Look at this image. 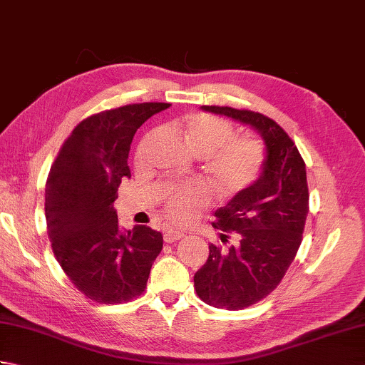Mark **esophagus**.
<instances>
[{"instance_id":"obj_1","label":"esophagus","mask_w":365,"mask_h":365,"mask_svg":"<svg viewBox=\"0 0 365 365\" xmlns=\"http://www.w3.org/2000/svg\"><path fill=\"white\" fill-rule=\"evenodd\" d=\"M183 238V232H177V230H168L165 234V242L166 243H174L177 240Z\"/></svg>"}]
</instances>
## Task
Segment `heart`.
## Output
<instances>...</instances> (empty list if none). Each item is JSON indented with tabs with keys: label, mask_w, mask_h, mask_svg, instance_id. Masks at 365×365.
I'll use <instances>...</instances> for the list:
<instances>
[{
	"label": "heart",
	"mask_w": 365,
	"mask_h": 365,
	"mask_svg": "<svg viewBox=\"0 0 365 365\" xmlns=\"http://www.w3.org/2000/svg\"><path fill=\"white\" fill-rule=\"evenodd\" d=\"M175 130L197 157H205L208 177L220 191H242L262 174L263 145L251 136H234V125L220 115L191 113L177 120ZM204 200L205 192L197 185L173 190L166 199V213L170 221L187 222Z\"/></svg>",
	"instance_id": "obj_1"
}]
</instances>
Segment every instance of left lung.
Wrapping results in <instances>:
<instances>
[{
    "label": "left lung",
    "instance_id": "obj_1",
    "mask_svg": "<svg viewBox=\"0 0 365 365\" xmlns=\"http://www.w3.org/2000/svg\"><path fill=\"white\" fill-rule=\"evenodd\" d=\"M202 110L251 125L265 143L260 177L215 212L221 245L208 246L195 274L197 297L208 306L240 311L268 297L298 252L309 213L306 165L292 138L267 115L230 106Z\"/></svg>",
    "mask_w": 365,
    "mask_h": 365
}]
</instances>
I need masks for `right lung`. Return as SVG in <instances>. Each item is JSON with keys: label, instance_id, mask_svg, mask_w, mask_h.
<instances>
[{"label": "right lung", "instance_id": "obj_1", "mask_svg": "<svg viewBox=\"0 0 365 365\" xmlns=\"http://www.w3.org/2000/svg\"><path fill=\"white\" fill-rule=\"evenodd\" d=\"M170 103H133L89 115L68 136L45 185L51 250L72 284L100 304H119L145 289L163 235L147 226L123 234L114 200L130 177L136 130Z\"/></svg>", "mask_w": 365, "mask_h": 365}]
</instances>
